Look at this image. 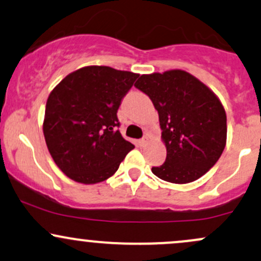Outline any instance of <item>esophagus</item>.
Masks as SVG:
<instances>
[{"mask_svg":"<svg viewBox=\"0 0 261 261\" xmlns=\"http://www.w3.org/2000/svg\"><path fill=\"white\" fill-rule=\"evenodd\" d=\"M148 143V137L147 136H145V137H142V139L140 140V145L141 146H146Z\"/></svg>","mask_w":261,"mask_h":261,"instance_id":"obj_1","label":"esophagus"}]
</instances>
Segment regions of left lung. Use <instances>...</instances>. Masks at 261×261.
Listing matches in <instances>:
<instances>
[{"label":"left lung","instance_id":"obj_1","mask_svg":"<svg viewBox=\"0 0 261 261\" xmlns=\"http://www.w3.org/2000/svg\"><path fill=\"white\" fill-rule=\"evenodd\" d=\"M135 87L148 95L158 112L167 148L166 162L152 173L174 184L201 178L226 146L227 116L217 95L182 70L142 74Z\"/></svg>","mask_w":261,"mask_h":261}]
</instances>
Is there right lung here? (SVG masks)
I'll use <instances>...</instances> for the list:
<instances>
[{
	"instance_id": "right-lung-1",
	"label": "right lung",
	"mask_w": 261,
	"mask_h": 261,
	"mask_svg": "<svg viewBox=\"0 0 261 261\" xmlns=\"http://www.w3.org/2000/svg\"><path fill=\"white\" fill-rule=\"evenodd\" d=\"M137 77L109 66H86L67 74L50 93L45 142L68 178L82 184L107 180L135 147L116 128V113Z\"/></svg>"
}]
</instances>
